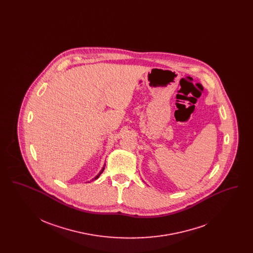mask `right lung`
Instances as JSON below:
<instances>
[{
    "label": "right lung",
    "mask_w": 253,
    "mask_h": 253,
    "mask_svg": "<svg viewBox=\"0 0 253 253\" xmlns=\"http://www.w3.org/2000/svg\"><path fill=\"white\" fill-rule=\"evenodd\" d=\"M104 169H105V164H104V166H103V167H102V169H100V170H99V172H98V173H97V174H96V176H95V177H94V178H93V179H92V180H90V181L96 180V179H97V178H98V177H99V176H100V174H101V173H102V172H103V170H104ZM88 182H89V181H88Z\"/></svg>",
    "instance_id": "1"
}]
</instances>
